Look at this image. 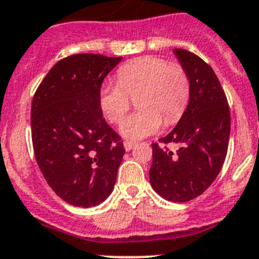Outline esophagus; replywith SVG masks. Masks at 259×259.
<instances>
[{"mask_svg": "<svg viewBox=\"0 0 259 259\" xmlns=\"http://www.w3.org/2000/svg\"><path fill=\"white\" fill-rule=\"evenodd\" d=\"M134 146H136V142H130V141H125V142H123V147H125L126 151H130Z\"/></svg>", "mask_w": 259, "mask_h": 259, "instance_id": "1", "label": "esophagus"}]
</instances>
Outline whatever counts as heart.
<instances>
[{"instance_id": "b5f03b06", "label": "heart", "mask_w": 259, "mask_h": 259, "mask_svg": "<svg viewBox=\"0 0 259 259\" xmlns=\"http://www.w3.org/2000/svg\"><path fill=\"white\" fill-rule=\"evenodd\" d=\"M117 83H105L99 91L100 109L112 123H118L137 96L141 108L122 121L121 136L141 139L160 129L163 118L175 123L181 118L190 98V80L183 66L155 56L137 58L117 71Z\"/></svg>"}]
</instances>
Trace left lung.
Wrapping results in <instances>:
<instances>
[{
    "instance_id": "1",
    "label": "left lung",
    "mask_w": 259,
    "mask_h": 259,
    "mask_svg": "<svg viewBox=\"0 0 259 259\" xmlns=\"http://www.w3.org/2000/svg\"><path fill=\"white\" fill-rule=\"evenodd\" d=\"M190 80L188 107L160 142L177 143L176 152L152 143L150 183L170 202L192 201L213 183L226 160L231 114L226 94L210 65L185 49H173Z\"/></svg>"
}]
</instances>
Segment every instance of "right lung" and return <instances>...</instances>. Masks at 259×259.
<instances>
[{"mask_svg":"<svg viewBox=\"0 0 259 259\" xmlns=\"http://www.w3.org/2000/svg\"><path fill=\"white\" fill-rule=\"evenodd\" d=\"M121 60L91 53L62 58L33 96L36 161L53 192L71 206L94 207L113 192L125 148L103 118L99 91Z\"/></svg>","mask_w":259,"mask_h":259,"instance_id":"add662e5","label":"right lung"}]
</instances>
